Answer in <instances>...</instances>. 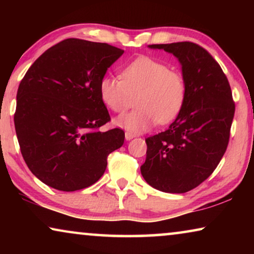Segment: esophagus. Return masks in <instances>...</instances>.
<instances>
[{"mask_svg": "<svg viewBox=\"0 0 254 254\" xmlns=\"http://www.w3.org/2000/svg\"><path fill=\"white\" fill-rule=\"evenodd\" d=\"M134 137H135V134H133V133H129V131H126V133H125V138H126L127 141H129Z\"/></svg>", "mask_w": 254, "mask_h": 254, "instance_id": "esophagus-1", "label": "esophagus"}]
</instances>
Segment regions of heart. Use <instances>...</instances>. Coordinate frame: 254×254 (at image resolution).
<instances>
[{"label":"heart","instance_id":"obj_1","mask_svg":"<svg viewBox=\"0 0 254 254\" xmlns=\"http://www.w3.org/2000/svg\"><path fill=\"white\" fill-rule=\"evenodd\" d=\"M121 78L105 75L98 93L102 103L114 113H123L137 96V110L123 114L114 125L125 129L144 131L158 123L169 124L182 112L187 86L179 71L150 57H138L125 65Z\"/></svg>","mask_w":254,"mask_h":254}]
</instances>
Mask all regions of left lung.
Instances as JSON below:
<instances>
[{
  "instance_id": "obj_1",
  "label": "left lung",
  "mask_w": 254,
  "mask_h": 254,
  "mask_svg": "<svg viewBox=\"0 0 254 254\" xmlns=\"http://www.w3.org/2000/svg\"><path fill=\"white\" fill-rule=\"evenodd\" d=\"M178 59L187 93L182 112L165 131L145 138V182L165 193H185L204 182L227 150L235 103L220 64L199 45H149Z\"/></svg>"
}]
</instances>
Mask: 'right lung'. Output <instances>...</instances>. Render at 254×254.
Here are the masks:
<instances>
[{
	"mask_svg": "<svg viewBox=\"0 0 254 254\" xmlns=\"http://www.w3.org/2000/svg\"><path fill=\"white\" fill-rule=\"evenodd\" d=\"M124 54L104 43L65 39L40 55L17 91L15 128L24 161L47 186L74 192L105 172L107 156L124 144L98 93L100 78Z\"/></svg>",
	"mask_w": 254,
	"mask_h": 254,
	"instance_id": "add662e5",
	"label": "right lung"
}]
</instances>
